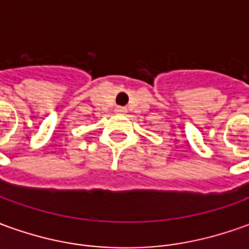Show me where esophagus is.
<instances>
[{
    "label": "esophagus",
    "instance_id": "obj_1",
    "mask_svg": "<svg viewBox=\"0 0 249 249\" xmlns=\"http://www.w3.org/2000/svg\"><path fill=\"white\" fill-rule=\"evenodd\" d=\"M115 111H116L118 114H124V112H126V108H124V107H116V108H115Z\"/></svg>",
    "mask_w": 249,
    "mask_h": 249
}]
</instances>
